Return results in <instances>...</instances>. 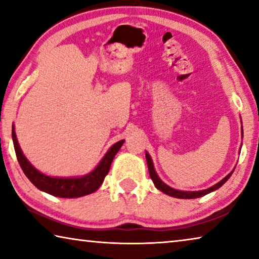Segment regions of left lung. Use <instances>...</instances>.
<instances>
[{
	"label": "left lung",
	"instance_id": "8db88e82",
	"mask_svg": "<svg viewBox=\"0 0 259 259\" xmlns=\"http://www.w3.org/2000/svg\"><path fill=\"white\" fill-rule=\"evenodd\" d=\"M241 133H242L243 135V129H241ZM243 137V136H242ZM145 156H146V162H147V166H148V171H150V176H151V179L153 181V183H154L155 187L157 188V190L163 192L164 194L166 195H170L172 196V198H177V199H196V198H201V196H204L205 194H208V193H211L213 191L218 190L219 187H222L224 184L229 181L230 177L232 176V174H233L234 169L232 170V171L227 175V176H225L224 178L222 179L221 182H218L217 184H214L213 186L207 188V190H202V191H179V190H175V188L170 187L169 185H166L165 183H163L160 179V177L157 176V174L155 171V168H154V164H153V161H152V157L151 155L148 154L147 152H145Z\"/></svg>",
	"mask_w": 259,
	"mask_h": 259
}]
</instances>
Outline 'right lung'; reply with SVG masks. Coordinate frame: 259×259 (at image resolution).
<instances>
[{
    "instance_id": "right-lung-1",
    "label": "right lung",
    "mask_w": 259,
    "mask_h": 259,
    "mask_svg": "<svg viewBox=\"0 0 259 259\" xmlns=\"http://www.w3.org/2000/svg\"><path fill=\"white\" fill-rule=\"evenodd\" d=\"M12 140H14L17 159H18L21 169H23L24 174L29 179L30 183L34 186H36L38 190L46 192L48 194L67 199L80 198V196L91 194V193L97 191L102 186L105 177H106V175L109 171L114 156L116 155V153L120 151L121 146L124 143V139H122L120 142L114 144L93 171L84 175V176L51 177L38 171L27 160V157L24 155L18 144V140H17L15 125H12Z\"/></svg>"
}]
</instances>
